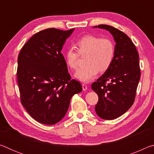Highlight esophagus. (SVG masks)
Listing matches in <instances>:
<instances>
[{
  "instance_id": "obj_1",
  "label": "esophagus",
  "mask_w": 154,
  "mask_h": 154,
  "mask_svg": "<svg viewBox=\"0 0 154 154\" xmlns=\"http://www.w3.org/2000/svg\"><path fill=\"white\" fill-rule=\"evenodd\" d=\"M82 89H83V90H84V91L87 90L88 85H85V84H82Z\"/></svg>"
}]
</instances>
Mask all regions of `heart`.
Here are the masks:
<instances>
[{
  "label": "heart",
  "instance_id": "b5f03b06",
  "mask_svg": "<svg viewBox=\"0 0 154 154\" xmlns=\"http://www.w3.org/2000/svg\"><path fill=\"white\" fill-rule=\"evenodd\" d=\"M78 52L69 48L64 54L66 64L71 69H76L79 57L87 56L86 66L80 68L75 73V77L82 82L93 80L98 72H105L111 67L116 55V47L109 38H102L93 35H85L77 41Z\"/></svg>",
  "mask_w": 154,
  "mask_h": 154
}]
</instances>
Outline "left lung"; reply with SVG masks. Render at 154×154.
Segmentation results:
<instances>
[{"label":"left lung","instance_id":"left-lung-1","mask_svg":"<svg viewBox=\"0 0 154 154\" xmlns=\"http://www.w3.org/2000/svg\"><path fill=\"white\" fill-rule=\"evenodd\" d=\"M94 28L108 30L116 43L111 67L92 84L98 96L96 114L111 120L126 113L134 103L140 76L139 54L131 39L121 30L105 24Z\"/></svg>","mask_w":154,"mask_h":154}]
</instances>
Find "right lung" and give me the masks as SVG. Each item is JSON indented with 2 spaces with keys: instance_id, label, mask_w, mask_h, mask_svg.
Returning <instances> with one entry per match:
<instances>
[{
  "instance_id": "right-lung-1",
  "label": "right lung",
  "mask_w": 154,
  "mask_h": 154,
  "mask_svg": "<svg viewBox=\"0 0 154 154\" xmlns=\"http://www.w3.org/2000/svg\"><path fill=\"white\" fill-rule=\"evenodd\" d=\"M73 30H41L27 41L18 56L21 103L39 123H58L66 113L72 96L82 91L80 83L71 79L61 53Z\"/></svg>"
}]
</instances>
